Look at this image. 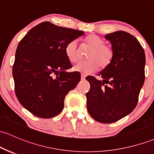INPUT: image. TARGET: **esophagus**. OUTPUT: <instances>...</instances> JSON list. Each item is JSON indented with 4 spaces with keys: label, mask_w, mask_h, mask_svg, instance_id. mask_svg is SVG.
Segmentation results:
<instances>
[{
    "label": "esophagus",
    "mask_w": 154,
    "mask_h": 154,
    "mask_svg": "<svg viewBox=\"0 0 154 154\" xmlns=\"http://www.w3.org/2000/svg\"><path fill=\"white\" fill-rule=\"evenodd\" d=\"M81 80H85V74H81Z\"/></svg>",
    "instance_id": "obj_1"
}]
</instances>
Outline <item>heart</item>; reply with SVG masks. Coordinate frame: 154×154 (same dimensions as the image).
Listing matches in <instances>:
<instances>
[{"instance_id":"heart-1","label":"heart","mask_w":154,"mask_h":154,"mask_svg":"<svg viewBox=\"0 0 154 154\" xmlns=\"http://www.w3.org/2000/svg\"><path fill=\"white\" fill-rule=\"evenodd\" d=\"M86 45L91 48L88 53L86 61L81 62L74 67V69L83 74L94 72L99 66L101 69L107 68L114 58V49L109 45L104 44L101 37L96 34H90L84 39ZM66 55L72 63H76L80 60V50L76 40L67 44L65 49Z\"/></svg>"}]
</instances>
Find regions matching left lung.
Listing matches in <instances>:
<instances>
[{
  "mask_svg": "<svg viewBox=\"0 0 154 154\" xmlns=\"http://www.w3.org/2000/svg\"><path fill=\"white\" fill-rule=\"evenodd\" d=\"M106 39L114 49L110 65L98 75L86 80L91 85L86 94L88 112L96 121L111 124L134 110L145 81L146 55L138 40L127 32L108 33Z\"/></svg>",
  "mask_w": 154,
  "mask_h": 154,
  "instance_id": "left-lung-1",
  "label": "left lung"
}]
</instances>
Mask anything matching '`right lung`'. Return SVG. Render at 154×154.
<instances>
[{"label":"right lung","mask_w":154,"mask_h":154,"mask_svg":"<svg viewBox=\"0 0 154 154\" xmlns=\"http://www.w3.org/2000/svg\"><path fill=\"white\" fill-rule=\"evenodd\" d=\"M83 34L44 22L20 42L12 69L15 94L33 115L50 118L63 110L66 96L80 81V72H66L72 66L65 49Z\"/></svg>","instance_id":"add662e5"}]
</instances>
